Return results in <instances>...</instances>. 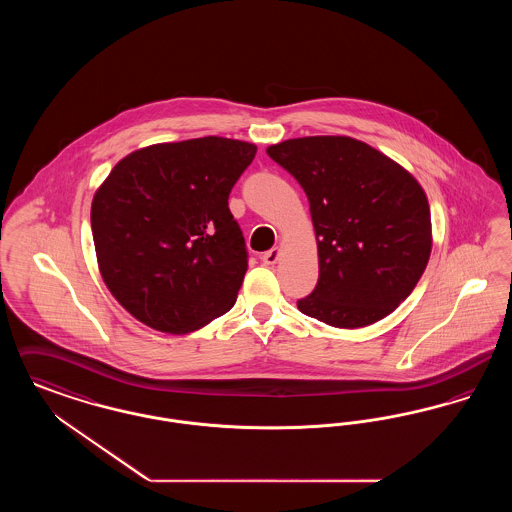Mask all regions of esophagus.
Listing matches in <instances>:
<instances>
[{
    "instance_id": "1",
    "label": "esophagus",
    "mask_w": 512,
    "mask_h": 512,
    "mask_svg": "<svg viewBox=\"0 0 512 512\" xmlns=\"http://www.w3.org/2000/svg\"><path fill=\"white\" fill-rule=\"evenodd\" d=\"M278 259H280V247H272L263 255V263L265 265H274Z\"/></svg>"
}]
</instances>
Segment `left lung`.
Segmentation results:
<instances>
[{
  "instance_id": "1",
  "label": "left lung",
  "mask_w": 512,
  "mask_h": 512,
  "mask_svg": "<svg viewBox=\"0 0 512 512\" xmlns=\"http://www.w3.org/2000/svg\"><path fill=\"white\" fill-rule=\"evenodd\" d=\"M267 153L305 190L317 234V288L297 309L336 328L388 317L430 259L432 220L422 186L349 136L293 138Z\"/></svg>"
}]
</instances>
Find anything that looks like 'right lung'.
<instances>
[{
	"label": "right lung",
	"instance_id": "right-lung-1",
	"mask_svg": "<svg viewBox=\"0 0 512 512\" xmlns=\"http://www.w3.org/2000/svg\"><path fill=\"white\" fill-rule=\"evenodd\" d=\"M257 146L205 136L132 151L92 201L99 272L149 328L188 334L236 303L247 251L228 195Z\"/></svg>",
	"mask_w": 512,
	"mask_h": 512
}]
</instances>
